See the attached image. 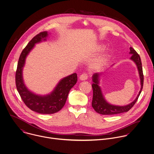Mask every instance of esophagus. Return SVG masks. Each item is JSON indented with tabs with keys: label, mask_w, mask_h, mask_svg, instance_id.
<instances>
[{
	"label": "esophagus",
	"mask_w": 154,
	"mask_h": 154,
	"mask_svg": "<svg viewBox=\"0 0 154 154\" xmlns=\"http://www.w3.org/2000/svg\"><path fill=\"white\" fill-rule=\"evenodd\" d=\"M88 78V75L87 73H83L80 75L79 76V79L81 81H85L87 80Z\"/></svg>",
	"instance_id": "34e87169"
}]
</instances>
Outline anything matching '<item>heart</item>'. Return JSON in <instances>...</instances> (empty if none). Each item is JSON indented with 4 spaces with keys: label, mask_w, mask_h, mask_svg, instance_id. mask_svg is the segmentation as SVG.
<instances>
[{
    "label": "heart",
    "mask_w": 154,
    "mask_h": 154,
    "mask_svg": "<svg viewBox=\"0 0 154 154\" xmlns=\"http://www.w3.org/2000/svg\"><path fill=\"white\" fill-rule=\"evenodd\" d=\"M104 48V46L102 45H100L97 47L96 49V51L100 52L102 51ZM109 60V55L107 52H104L102 54H101L100 56H99L97 58H96L90 64L91 68L94 70H102L103 68H104Z\"/></svg>",
    "instance_id": "obj_1"
}]
</instances>
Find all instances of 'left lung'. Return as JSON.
Returning <instances> with one entry per match:
<instances>
[{
  "label": "left lung",
  "instance_id": "8db88e82",
  "mask_svg": "<svg viewBox=\"0 0 154 154\" xmlns=\"http://www.w3.org/2000/svg\"><path fill=\"white\" fill-rule=\"evenodd\" d=\"M130 54H132L130 59L133 60L136 64L139 76L140 79L141 88L136 99L128 104L125 106H115L111 104L105 100L100 87L99 86V76L101 74L99 73H94L93 75L92 87L93 90V97L92 100V106L93 109L102 115H115L121 113L128 112L137 102L143 88V74L142 70V64L140 57L137 52L132 47L130 48Z\"/></svg>",
  "mask_w": 154,
  "mask_h": 154
}]
</instances>
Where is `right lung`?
Wrapping results in <instances>:
<instances>
[{"mask_svg":"<svg viewBox=\"0 0 154 154\" xmlns=\"http://www.w3.org/2000/svg\"><path fill=\"white\" fill-rule=\"evenodd\" d=\"M47 32L36 35L21 52L15 73V83L18 92L25 104L32 110L42 114H52L60 110L64 106L70 89L76 84L77 74L73 73L60 81L53 91L46 96H39L29 91L23 78V69L27 55L35 47V44L46 41Z\"/></svg>","mask_w":154,"mask_h":154,"instance_id":"obj_1","label":"right lung"}]
</instances>
